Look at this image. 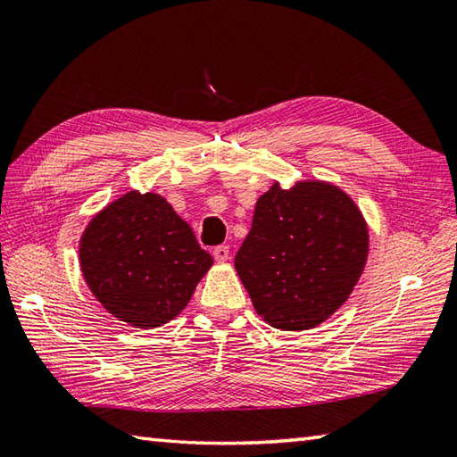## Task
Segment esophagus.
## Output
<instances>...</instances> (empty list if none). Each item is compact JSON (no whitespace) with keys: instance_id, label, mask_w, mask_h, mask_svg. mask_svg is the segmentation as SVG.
Masks as SVG:
<instances>
[{"instance_id":"esophagus-1","label":"esophagus","mask_w":457,"mask_h":457,"mask_svg":"<svg viewBox=\"0 0 457 457\" xmlns=\"http://www.w3.org/2000/svg\"><path fill=\"white\" fill-rule=\"evenodd\" d=\"M213 257H216V262H220V263L228 262V259H229V247L228 245L213 247Z\"/></svg>"}]
</instances>
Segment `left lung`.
<instances>
[{"instance_id":"1","label":"left lung","mask_w":457,"mask_h":457,"mask_svg":"<svg viewBox=\"0 0 457 457\" xmlns=\"http://www.w3.org/2000/svg\"><path fill=\"white\" fill-rule=\"evenodd\" d=\"M369 237L361 208L338 186L273 182L255 204L236 271L267 325L309 330L351 297L369 259Z\"/></svg>"}]
</instances>
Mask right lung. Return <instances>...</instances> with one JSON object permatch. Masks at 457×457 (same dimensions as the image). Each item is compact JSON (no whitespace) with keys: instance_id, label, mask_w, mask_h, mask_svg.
<instances>
[{"instance_id":"right-lung-1","label":"right lung","mask_w":457,"mask_h":457,"mask_svg":"<svg viewBox=\"0 0 457 457\" xmlns=\"http://www.w3.org/2000/svg\"><path fill=\"white\" fill-rule=\"evenodd\" d=\"M79 263L88 289L112 317L156 328L186 309L213 259L166 198L130 190L87 223Z\"/></svg>"}]
</instances>
